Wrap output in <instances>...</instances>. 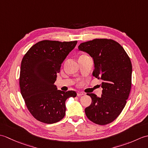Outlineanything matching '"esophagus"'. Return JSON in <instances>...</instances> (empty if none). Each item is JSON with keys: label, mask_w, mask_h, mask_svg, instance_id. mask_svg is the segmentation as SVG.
<instances>
[{"label": "esophagus", "mask_w": 148, "mask_h": 148, "mask_svg": "<svg viewBox=\"0 0 148 148\" xmlns=\"http://www.w3.org/2000/svg\"><path fill=\"white\" fill-rule=\"evenodd\" d=\"M77 96H81V95H84V93H83V92H78L77 93Z\"/></svg>", "instance_id": "34e87169"}]
</instances>
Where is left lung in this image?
I'll list each match as a JSON object with an SVG mask.
<instances>
[{
    "label": "left lung",
    "instance_id": "8db88e82",
    "mask_svg": "<svg viewBox=\"0 0 148 148\" xmlns=\"http://www.w3.org/2000/svg\"><path fill=\"white\" fill-rule=\"evenodd\" d=\"M78 48L93 58V76L102 81L101 97L87 93L92 101L85 109V114L97 125L109 124L120 114L129 96L132 72L130 59L123 48L112 39H95L81 43Z\"/></svg>",
    "mask_w": 148,
    "mask_h": 148
}]
</instances>
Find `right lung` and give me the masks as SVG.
Listing matches in <instances>:
<instances>
[{"mask_svg": "<svg viewBox=\"0 0 148 148\" xmlns=\"http://www.w3.org/2000/svg\"><path fill=\"white\" fill-rule=\"evenodd\" d=\"M77 41L44 40L35 44L22 59L20 92L29 112L47 124L60 121L65 114V100L76 97L74 91L57 90L54 84L62 63Z\"/></svg>", "mask_w": 148, "mask_h": 148, "instance_id": "add662e5", "label": "right lung"}]
</instances>
